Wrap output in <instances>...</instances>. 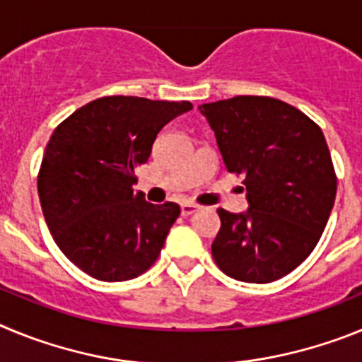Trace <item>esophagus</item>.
<instances>
[{
  "label": "esophagus",
  "instance_id": "esophagus-1",
  "mask_svg": "<svg viewBox=\"0 0 362 362\" xmlns=\"http://www.w3.org/2000/svg\"><path fill=\"white\" fill-rule=\"evenodd\" d=\"M197 210H199V206H197V204H194V203H183V204H181V214H183V216H192V214L197 212Z\"/></svg>",
  "mask_w": 362,
  "mask_h": 362
}]
</instances>
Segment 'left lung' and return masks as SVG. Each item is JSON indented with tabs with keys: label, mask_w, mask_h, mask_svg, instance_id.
<instances>
[{
	"label": "left lung",
	"mask_w": 362,
	"mask_h": 362,
	"mask_svg": "<svg viewBox=\"0 0 362 362\" xmlns=\"http://www.w3.org/2000/svg\"><path fill=\"white\" fill-rule=\"evenodd\" d=\"M226 170L245 175V214L219 209L212 257L245 283H272L299 267L321 239L337 177L322 130L281 99L235 95L199 107Z\"/></svg>",
	"instance_id": "obj_1"
}]
</instances>
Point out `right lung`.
<instances>
[{"label": "right lung", "mask_w": 362, "mask_h": 362, "mask_svg": "<svg viewBox=\"0 0 362 362\" xmlns=\"http://www.w3.org/2000/svg\"><path fill=\"white\" fill-rule=\"evenodd\" d=\"M190 101L108 95L57 124L45 148L37 194L59 250L99 281L148 270L179 217V204H152L134 190L159 130Z\"/></svg>", "instance_id": "obj_1"}]
</instances>
